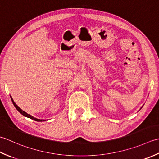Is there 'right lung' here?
Returning <instances> with one entry per match:
<instances>
[{
  "label": "right lung",
  "instance_id": "right-lung-1",
  "mask_svg": "<svg viewBox=\"0 0 159 159\" xmlns=\"http://www.w3.org/2000/svg\"><path fill=\"white\" fill-rule=\"evenodd\" d=\"M11 101H12V102H13V104H14V106H15V108L17 109V111L20 112V113H21V114L23 115V116H27V117H28V118H30V119H33V120H34V121H45L44 119H36V118H35V117H34L33 116H31V115H29V114H27V112H25V111H22V109H20V108H19V107L15 103V102H14V100H13V99H12V98L11 97Z\"/></svg>",
  "mask_w": 159,
  "mask_h": 159
}]
</instances>
